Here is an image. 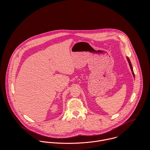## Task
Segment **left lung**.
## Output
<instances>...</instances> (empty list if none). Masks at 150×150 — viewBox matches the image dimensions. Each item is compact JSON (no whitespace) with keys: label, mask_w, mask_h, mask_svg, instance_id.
Wrapping results in <instances>:
<instances>
[{"label":"left lung","mask_w":150,"mask_h":150,"mask_svg":"<svg viewBox=\"0 0 150 150\" xmlns=\"http://www.w3.org/2000/svg\"><path fill=\"white\" fill-rule=\"evenodd\" d=\"M127 60H128V61L129 64V66H130V67L131 71H132V72L133 76H134V72H133V68H132V66L131 62H130V60H129V59L128 58H127Z\"/></svg>","instance_id":"left-lung-1"}]
</instances>
